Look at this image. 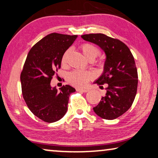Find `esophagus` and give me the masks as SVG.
<instances>
[{"label": "esophagus", "instance_id": "obj_1", "mask_svg": "<svg viewBox=\"0 0 158 158\" xmlns=\"http://www.w3.org/2000/svg\"><path fill=\"white\" fill-rule=\"evenodd\" d=\"M77 91H80V92L86 93V92H88V91H89V89H77Z\"/></svg>", "mask_w": 158, "mask_h": 158}]
</instances>
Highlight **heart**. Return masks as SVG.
<instances>
[{"label": "heart", "mask_w": 158, "mask_h": 158, "mask_svg": "<svg viewBox=\"0 0 158 158\" xmlns=\"http://www.w3.org/2000/svg\"><path fill=\"white\" fill-rule=\"evenodd\" d=\"M80 49L84 56L88 60H94L99 55L100 52L95 45L90 43H84L80 46ZM70 53V49L64 52L62 56V64H64L67 62L68 56ZM93 78V74L91 72H82L75 70L69 74L68 81L72 85L77 87H84L86 86L87 82Z\"/></svg>", "instance_id": "1"}]
</instances>
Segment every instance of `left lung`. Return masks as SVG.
Instances as JSON below:
<instances>
[{
    "instance_id": "left-lung-1",
    "label": "left lung",
    "mask_w": 158,
    "mask_h": 158,
    "mask_svg": "<svg viewBox=\"0 0 158 158\" xmlns=\"http://www.w3.org/2000/svg\"><path fill=\"white\" fill-rule=\"evenodd\" d=\"M106 54L103 72L94 84H106V93L94 108L103 119L114 120L126 112L133 104L138 88V71L131 52L126 44L102 33L81 35Z\"/></svg>"
}]
</instances>
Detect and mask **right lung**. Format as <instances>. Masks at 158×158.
I'll use <instances>...</instances> for the list:
<instances>
[{"label": "right lung", "mask_w": 158, "mask_h": 158, "mask_svg": "<svg viewBox=\"0 0 158 158\" xmlns=\"http://www.w3.org/2000/svg\"><path fill=\"white\" fill-rule=\"evenodd\" d=\"M77 38V35L51 33L37 42L27 56L20 74L23 96L30 111L44 122L62 118L69 95L76 91L65 85L59 91L50 82L61 67L63 54Z\"/></svg>", "instance_id": "1"}]
</instances>
